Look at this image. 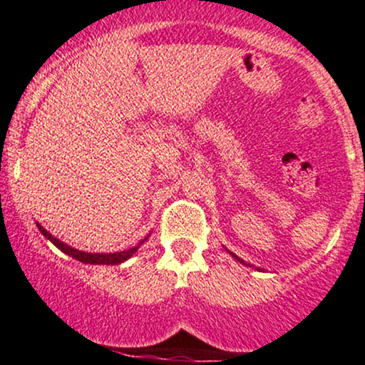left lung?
Segmentation results:
<instances>
[{
  "label": "left lung",
  "mask_w": 365,
  "mask_h": 365,
  "mask_svg": "<svg viewBox=\"0 0 365 365\" xmlns=\"http://www.w3.org/2000/svg\"><path fill=\"white\" fill-rule=\"evenodd\" d=\"M230 255H232V256H235L234 253H230ZM235 258H237V256H235ZM237 259H239V258H237ZM239 262H242V259H239ZM242 263H244V262H242Z\"/></svg>",
  "instance_id": "left-lung-1"
}]
</instances>
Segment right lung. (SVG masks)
Masks as SVG:
<instances>
[{"mask_svg":"<svg viewBox=\"0 0 365 365\" xmlns=\"http://www.w3.org/2000/svg\"><path fill=\"white\" fill-rule=\"evenodd\" d=\"M38 228H39V230H41V234L45 235V237L50 239V241L58 247L60 251H63V253H66V255L72 256V258L79 259V262L90 263V265H119V263L126 262V259L130 258V256L133 255L135 251H137L138 247L147 241V237H145V239H143V241H140L138 246L131 247V250H126V251H119V253H85V251L74 250V247L67 246V244H63L62 241H58L57 237H53V235H51L50 232H46L45 228L39 225V223H38Z\"/></svg>","mask_w":365,"mask_h":365,"instance_id":"add662e5","label":"right lung"}]
</instances>
